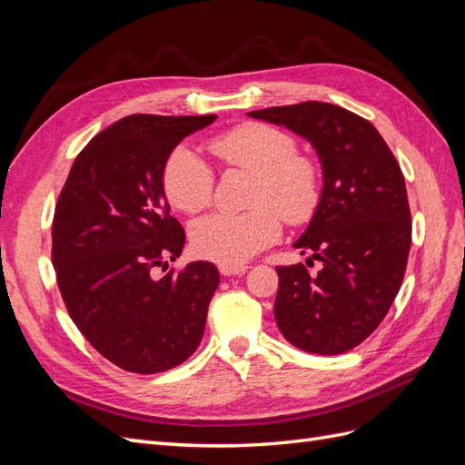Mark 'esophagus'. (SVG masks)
I'll use <instances>...</instances> for the list:
<instances>
[{"label": "esophagus", "mask_w": 465, "mask_h": 465, "mask_svg": "<svg viewBox=\"0 0 465 465\" xmlns=\"http://www.w3.org/2000/svg\"><path fill=\"white\" fill-rule=\"evenodd\" d=\"M248 270V265H232V263H219V272L221 275H238L244 273Z\"/></svg>", "instance_id": "1"}]
</instances>
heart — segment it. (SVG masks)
Masks as SVG:
<instances>
[{
    "label": "heart",
    "mask_w": 465,
    "mask_h": 465,
    "mask_svg": "<svg viewBox=\"0 0 465 465\" xmlns=\"http://www.w3.org/2000/svg\"><path fill=\"white\" fill-rule=\"evenodd\" d=\"M209 149L221 164L254 174V184L244 213H215L193 224L190 238L198 256L238 265L277 241L281 217L302 224L316 213L318 168L297 153L289 134L265 124H242L215 135ZM163 188L178 211L195 215L213 200V168L190 147H176L164 163Z\"/></svg>",
    "instance_id": "b5f03b06"
}]
</instances>
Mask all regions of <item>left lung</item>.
<instances>
[{
    "label": "left lung",
    "mask_w": 465,
    "mask_h": 465,
    "mask_svg": "<svg viewBox=\"0 0 465 465\" xmlns=\"http://www.w3.org/2000/svg\"><path fill=\"white\" fill-rule=\"evenodd\" d=\"M248 116L308 139L323 174L316 213L292 244L322 270L277 267L279 331L308 353H345L380 326L405 275L411 211L401 168L374 125L341 106L308 101Z\"/></svg>",
    "instance_id": "1"
}]
</instances>
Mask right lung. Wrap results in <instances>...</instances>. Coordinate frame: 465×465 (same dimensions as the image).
I'll use <instances>...</instances> for the list:
<instances>
[{
    "label": "right lung",
    "instance_id": "right-lung-1",
    "mask_svg": "<svg viewBox=\"0 0 465 465\" xmlns=\"http://www.w3.org/2000/svg\"><path fill=\"white\" fill-rule=\"evenodd\" d=\"M217 116L132 114L83 149L55 203L52 263L69 316L116 367L154 374L198 349L219 272L211 262L154 279L186 242L163 188L168 154Z\"/></svg>",
    "mask_w": 465,
    "mask_h": 465
}]
</instances>
